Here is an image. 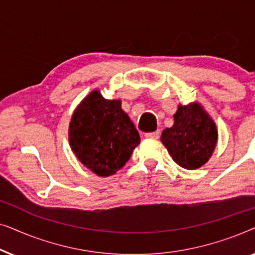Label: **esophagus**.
<instances>
[{
	"label": "esophagus",
	"instance_id": "1",
	"mask_svg": "<svg viewBox=\"0 0 255 255\" xmlns=\"http://www.w3.org/2000/svg\"><path fill=\"white\" fill-rule=\"evenodd\" d=\"M145 137L146 138H152V139H158L160 137V132L159 131L147 132V133H145Z\"/></svg>",
	"mask_w": 255,
	"mask_h": 255
}]
</instances>
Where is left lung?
Wrapping results in <instances>:
<instances>
[{
  "mask_svg": "<svg viewBox=\"0 0 255 255\" xmlns=\"http://www.w3.org/2000/svg\"><path fill=\"white\" fill-rule=\"evenodd\" d=\"M217 128L197 103L180 106L174 115V125L163 130L161 141L174 161L186 169L203 166L214 152Z\"/></svg>",
  "mask_w": 255,
  "mask_h": 255,
  "instance_id": "1",
  "label": "left lung"
}]
</instances>
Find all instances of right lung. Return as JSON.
I'll return each instance as SVG.
<instances>
[{
	"label": "right lung",
	"instance_id": "right-lung-1",
	"mask_svg": "<svg viewBox=\"0 0 255 255\" xmlns=\"http://www.w3.org/2000/svg\"><path fill=\"white\" fill-rule=\"evenodd\" d=\"M139 142L140 135L121 101L106 100L96 90L80 103L69 124L73 152L99 176L120 170Z\"/></svg>",
	"mask_w": 255,
	"mask_h": 255
}]
</instances>
